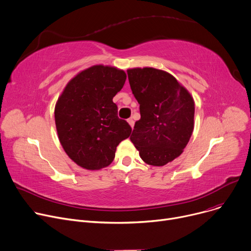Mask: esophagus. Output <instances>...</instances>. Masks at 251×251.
<instances>
[{"mask_svg":"<svg viewBox=\"0 0 251 251\" xmlns=\"http://www.w3.org/2000/svg\"><path fill=\"white\" fill-rule=\"evenodd\" d=\"M128 123H129V125L132 127V129H133V127H134V120H133L132 118H129L128 120Z\"/></svg>","mask_w":251,"mask_h":251,"instance_id":"esophagus-1","label":"esophagus"}]
</instances>
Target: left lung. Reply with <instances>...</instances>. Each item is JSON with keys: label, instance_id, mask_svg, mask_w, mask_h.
Listing matches in <instances>:
<instances>
[{"label": "left lung", "instance_id": "obj_1", "mask_svg": "<svg viewBox=\"0 0 251 251\" xmlns=\"http://www.w3.org/2000/svg\"><path fill=\"white\" fill-rule=\"evenodd\" d=\"M127 74L141 116L130 140L147 164L164 165L181 154L192 136L194 100L166 72L144 68Z\"/></svg>", "mask_w": 251, "mask_h": 251}]
</instances>
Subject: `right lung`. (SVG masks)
<instances>
[{
    "mask_svg": "<svg viewBox=\"0 0 251 251\" xmlns=\"http://www.w3.org/2000/svg\"><path fill=\"white\" fill-rule=\"evenodd\" d=\"M125 80L123 71L94 65L75 75L58 99L54 118L59 141L83 169L106 168L116 147L131 134V126L119 118L113 102Z\"/></svg>",
    "mask_w": 251,
    "mask_h": 251,
    "instance_id": "add662e5",
    "label": "right lung"
}]
</instances>
